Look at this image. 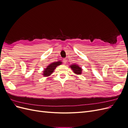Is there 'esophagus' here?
Segmentation results:
<instances>
[{"instance_id":"esophagus-1","label":"esophagus","mask_w":128,"mask_h":128,"mask_svg":"<svg viewBox=\"0 0 128 128\" xmlns=\"http://www.w3.org/2000/svg\"><path fill=\"white\" fill-rule=\"evenodd\" d=\"M67 60L66 59H64V60H63V62H64V64H66L67 63Z\"/></svg>"}]
</instances>
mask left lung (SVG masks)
Here are the masks:
<instances>
[{"instance_id": "left-lung-1", "label": "left lung", "mask_w": 128, "mask_h": 128, "mask_svg": "<svg viewBox=\"0 0 128 128\" xmlns=\"http://www.w3.org/2000/svg\"><path fill=\"white\" fill-rule=\"evenodd\" d=\"M70 67L73 70V72L75 73L76 74L80 75V74H82V69L78 65H77L76 64H72V65L70 66Z\"/></svg>"}]
</instances>
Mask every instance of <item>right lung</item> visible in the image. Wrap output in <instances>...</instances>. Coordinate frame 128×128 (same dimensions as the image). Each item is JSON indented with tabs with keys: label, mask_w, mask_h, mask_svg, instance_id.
<instances>
[{
	"label": "right lung",
	"mask_w": 128,
	"mask_h": 128,
	"mask_svg": "<svg viewBox=\"0 0 128 128\" xmlns=\"http://www.w3.org/2000/svg\"><path fill=\"white\" fill-rule=\"evenodd\" d=\"M62 62L61 61H57L56 62H53L49 64L46 69H44L43 71V73H42V75H44L45 77H47L51 75L52 72L54 70V69L56 68V67L58 66H59L61 64Z\"/></svg>",
	"instance_id": "1"
}]
</instances>
